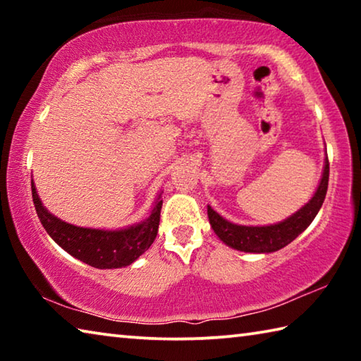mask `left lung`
<instances>
[{
    "instance_id": "obj_1",
    "label": "left lung",
    "mask_w": 361,
    "mask_h": 361,
    "mask_svg": "<svg viewBox=\"0 0 361 361\" xmlns=\"http://www.w3.org/2000/svg\"><path fill=\"white\" fill-rule=\"evenodd\" d=\"M328 178H329V162L328 156L325 159V167L320 185L317 188L312 199L305 204L302 209L293 213L283 221L269 226H240L224 219L221 215L207 207L209 219L215 234L221 239L226 245L247 253H272L283 248L293 242L296 237L307 229V226L314 221L319 213L320 207L325 200L328 191Z\"/></svg>"
}]
</instances>
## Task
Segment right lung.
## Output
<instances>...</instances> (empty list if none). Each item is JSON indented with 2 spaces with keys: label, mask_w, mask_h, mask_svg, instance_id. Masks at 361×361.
Returning a JSON list of instances; mask_svg holds the SVG:
<instances>
[{
  "label": "right lung",
  "mask_w": 361,
  "mask_h": 361,
  "mask_svg": "<svg viewBox=\"0 0 361 361\" xmlns=\"http://www.w3.org/2000/svg\"><path fill=\"white\" fill-rule=\"evenodd\" d=\"M33 204L41 224L66 253L97 269H118L132 264L151 247L157 235L162 200L159 195L145 221L126 229L105 231L65 223L44 209L32 180Z\"/></svg>",
  "instance_id": "1"
}]
</instances>
